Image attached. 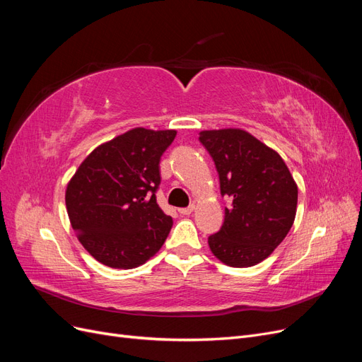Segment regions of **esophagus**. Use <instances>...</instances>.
I'll use <instances>...</instances> for the list:
<instances>
[{"instance_id":"1","label":"esophagus","mask_w":362,"mask_h":362,"mask_svg":"<svg viewBox=\"0 0 362 362\" xmlns=\"http://www.w3.org/2000/svg\"><path fill=\"white\" fill-rule=\"evenodd\" d=\"M193 210H194V205L192 204V205H189V206H185V208H180V214H182V216H189V214H192L193 213Z\"/></svg>"}]
</instances>
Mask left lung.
Returning a JSON list of instances; mask_svg holds the SVG:
<instances>
[{
    "instance_id": "8db88e82",
    "label": "left lung",
    "mask_w": 362,
    "mask_h": 362,
    "mask_svg": "<svg viewBox=\"0 0 362 362\" xmlns=\"http://www.w3.org/2000/svg\"><path fill=\"white\" fill-rule=\"evenodd\" d=\"M229 198L221 231L208 237L216 258L231 267H250L266 259L293 226L298 185L276 151L245 129L201 131Z\"/></svg>"
}]
</instances>
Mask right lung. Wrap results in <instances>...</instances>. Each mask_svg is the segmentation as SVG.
I'll list each match as a JSON object with an SVG mask.
<instances>
[{"label": "right lung", "mask_w": 362, "mask_h": 362, "mask_svg": "<svg viewBox=\"0 0 362 362\" xmlns=\"http://www.w3.org/2000/svg\"><path fill=\"white\" fill-rule=\"evenodd\" d=\"M175 129L134 128L95 148L66 189L71 225L104 266L134 269L166 242L172 217L157 204L160 158Z\"/></svg>", "instance_id": "obj_1"}]
</instances>
